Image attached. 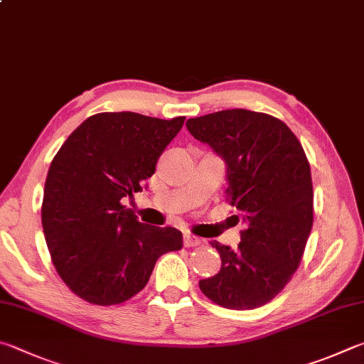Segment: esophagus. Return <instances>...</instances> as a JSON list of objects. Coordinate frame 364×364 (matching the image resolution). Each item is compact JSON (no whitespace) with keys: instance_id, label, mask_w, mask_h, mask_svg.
<instances>
[{"instance_id":"1","label":"esophagus","mask_w":364,"mask_h":364,"mask_svg":"<svg viewBox=\"0 0 364 364\" xmlns=\"http://www.w3.org/2000/svg\"><path fill=\"white\" fill-rule=\"evenodd\" d=\"M202 245V240L199 237H196L193 234H184V247L186 248H196V247H200Z\"/></svg>"}]
</instances>
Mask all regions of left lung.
Listing matches in <instances>:
<instances>
[{
	"mask_svg": "<svg viewBox=\"0 0 364 364\" xmlns=\"http://www.w3.org/2000/svg\"><path fill=\"white\" fill-rule=\"evenodd\" d=\"M186 127L226 161V200L247 226L235 251L211 242L221 270L199 287L221 307H261L291 280L312 230L307 156L288 125L266 113L224 109L189 119Z\"/></svg>",
	"mask_w": 364,
	"mask_h": 364,
	"instance_id": "obj_1",
	"label": "left lung"
}]
</instances>
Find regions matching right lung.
Returning a JSON list of instances; mask_svg holds the SVG:
<instances>
[{"label": "right lung", "mask_w": 364, "mask_h": 364, "mask_svg": "<svg viewBox=\"0 0 364 364\" xmlns=\"http://www.w3.org/2000/svg\"><path fill=\"white\" fill-rule=\"evenodd\" d=\"M184 119L98 113L52 159L43 230L57 274L81 299L95 306L129 301L146 287L162 255L181 250L180 230L140 223L122 200L154 175Z\"/></svg>", "instance_id": "1"}]
</instances>
